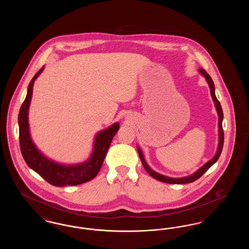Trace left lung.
<instances>
[{"mask_svg":"<svg viewBox=\"0 0 249 249\" xmlns=\"http://www.w3.org/2000/svg\"><path fill=\"white\" fill-rule=\"evenodd\" d=\"M199 71L205 77L207 83L209 85L210 93H211V96H212L213 104H214V107H215L217 115H218V144H217L216 153L214 154V156H213V158H212L210 160H208L204 165L201 166V168L198 169L194 174H192V175H190V176H188V177H184V178H173L165 177V176H163V175H160V174L155 172L154 170H152V169L148 166V164L146 163L141 148H140L139 146H137L138 154H139L140 160H141V161H142L143 168L145 169V171H146L152 178L157 179V180H159V181H161V182H164V183H168V184H188V183H192V182H194L195 180H197L198 178H201V176H202L211 166L213 165V163H215L216 160H218L219 156L221 154V151H222V148H223V143H224V132H223V129H222L223 111H222V108H221V106H220V103L217 101V99H216V97H215V93H214V85H213L212 78L210 77V75H209L206 71H204L202 68H200Z\"/></svg>","mask_w":249,"mask_h":249,"instance_id":"8db88e82","label":"left lung"}]
</instances>
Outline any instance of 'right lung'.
I'll list each match as a JSON object with an SVG mask.
<instances>
[{
    "mask_svg": "<svg viewBox=\"0 0 249 249\" xmlns=\"http://www.w3.org/2000/svg\"><path fill=\"white\" fill-rule=\"evenodd\" d=\"M44 69L45 66L36 73L29 84L26 98L19 110L18 127L21 153L28 166L49 184L56 187L80 185L90 181L99 173L111 142L119 130V122L114 123L96 134L92 153L89 160L83 162L67 165L48 159L37 148L33 141L29 125V108L33 97L34 84Z\"/></svg>",
    "mask_w": 249,
    "mask_h": 249,
    "instance_id": "add662e5",
    "label": "right lung"
}]
</instances>
